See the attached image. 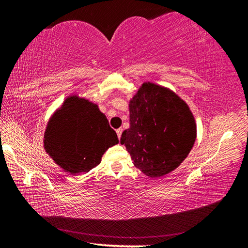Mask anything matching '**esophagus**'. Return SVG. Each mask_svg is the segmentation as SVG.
Wrapping results in <instances>:
<instances>
[{"label": "esophagus", "instance_id": "34e87169", "mask_svg": "<svg viewBox=\"0 0 248 248\" xmlns=\"http://www.w3.org/2000/svg\"><path fill=\"white\" fill-rule=\"evenodd\" d=\"M116 132H117V136H118V138L120 139V138H121V133H123V129H121V128L117 129Z\"/></svg>", "mask_w": 248, "mask_h": 248}]
</instances>
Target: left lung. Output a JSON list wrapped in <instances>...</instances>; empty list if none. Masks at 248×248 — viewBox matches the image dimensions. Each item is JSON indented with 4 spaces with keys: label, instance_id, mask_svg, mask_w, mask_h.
Listing matches in <instances>:
<instances>
[{
    "label": "left lung",
    "instance_id": "8db88e82",
    "mask_svg": "<svg viewBox=\"0 0 248 248\" xmlns=\"http://www.w3.org/2000/svg\"><path fill=\"white\" fill-rule=\"evenodd\" d=\"M130 128L120 143L133 164L150 177L174 170L189 154L196 124L189 108L173 92L144 83L129 105Z\"/></svg>",
    "mask_w": 248,
    "mask_h": 248
}]
</instances>
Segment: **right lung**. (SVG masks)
Here are the masks:
<instances>
[{"instance_id":"add662e5","label":"right lung","mask_w":248,"mask_h":248,"mask_svg":"<svg viewBox=\"0 0 248 248\" xmlns=\"http://www.w3.org/2000/svg\"><path fill=\"white\" fill-rule=\"evenodd\" d=\"M118 142L97 105L73 96L49 121L44 143L53 161L74 175L97 166L106 150Z\"/></svg>"}]
</instances>
